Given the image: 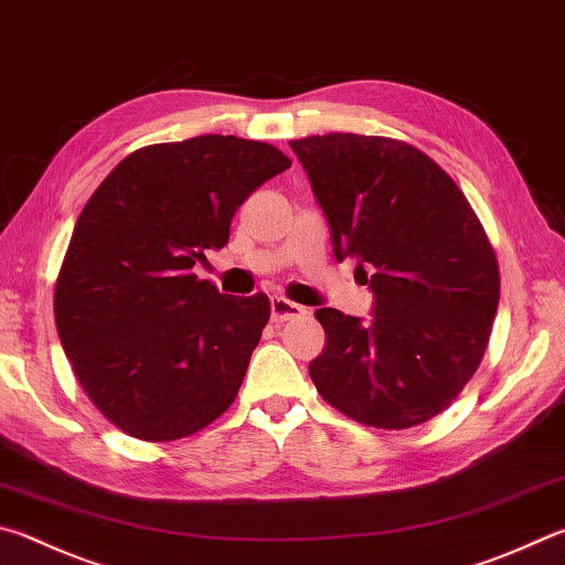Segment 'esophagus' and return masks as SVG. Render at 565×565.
<instances>
[{"label": "esophagus", "instance_id": "esophagus-1", "mask_svg": "<svg viewBox=\"0 0 565 565\" xmlns=\"http://www.w3.org/2000/svg\"><path fill=\"white\" fill-rule=\"evenodd\" d=\"M309 311L303 309V306L294 303L289 299H284V296H271V321L274 323H284V321H294V318H301Z\"/></svg>", "mask_w": 565, "mask_h": 565}]
</instances>
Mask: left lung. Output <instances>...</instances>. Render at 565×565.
I'll return each mask as SVG.
<instances>
[{"label": "left lung", "instance_id": "left-lung-1", "mask_svg": "<svg viewBox=\"0 0 565 565\" xmlns=\"http://www.w3.org/2000/svg\"><path fill=\"white\" fill-rule=\"evenodd\" d=\"M331 227L333 256L373 271V318L318 309L309 365L328 405L355 423L407 429L452 405L484 358L499 264L457 182L403 140L328 132L291 140Z\"/></svg>", "mask_w": 565, "mask_h": 565}]
</instances>
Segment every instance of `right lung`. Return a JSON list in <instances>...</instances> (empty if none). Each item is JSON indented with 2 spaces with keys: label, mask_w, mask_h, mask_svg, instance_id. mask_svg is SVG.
<instances>
[{
  "label": "right lung",
  "mask_w": 565,
  "mask_h": 565,
  "mask_svg": "<svg viewBox=\"0 0 565 565\" xmlns=\"http://www.w3.org/2000/svg\"><path fill=\"white\" fill-rule=\"evenodd\" d=\"M286 168L269 142L198 136L130 152L90 194L56 279V331L90 403L126 435H194L237 397L269 299L224 296L192 266Z\"/></svg>",
  "instance_id": "1"
}]
</instances>
